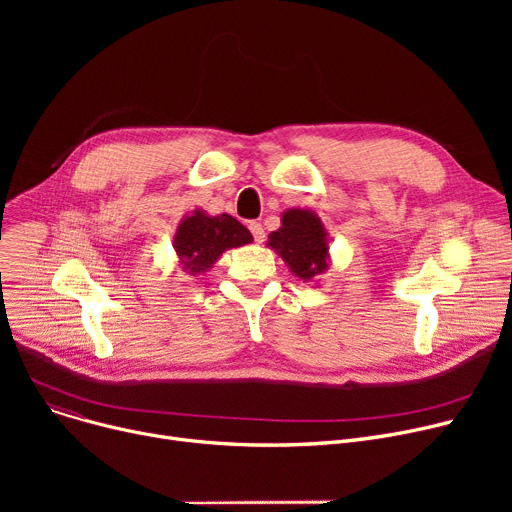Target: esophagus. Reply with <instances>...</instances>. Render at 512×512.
<instances>
[{"label": "esophagus", "instance_id": "obj_1", "mask_svg": "<svg viewBox=\"0 0 512 512\" xmlns=\"http://www.w3.org/2000/svg\"><path fill=\"white\" fill-rule=\"evenodd\" d=\"M249 230H251L255 242H259V245H261V242L265 240V230H263V226H261L259 222H251V224H249Z\"/></svg>", "mask_w": 512, "mask_h": 512}]
</instances>
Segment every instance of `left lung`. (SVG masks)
Listing matches in <instances>:
<instances>
[{
  "mask_svg": "<svg viewBox=\"0 0 512 512\" xmlns=\"http://www.w3.org/2000/svg\"><path fill=\"white\" fill-rule=\"evenodd\" d=\"M267 247L274 249L288 265L292 276L315 284L330 265V234L319 215L311 209L290 207L282 213V226L267 236Z\"/></svg>",
  "mask_w": 512,
  "mask_h": 512,
  "instance_id": "obj_1",
  "label": "left lung"
}]
</instances>
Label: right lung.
<instances>
[{
	"instance_id": "obj_1",
	"label": "right lung",
	"mask_w": 512,
	"mask_h": 512,
	"mask_svg": "<svg viewBox=\"0 0 512 512\" xmlns=\"http://www.w3.org/2000/svg\"><path fill=\"white\" fill-rule=\"evenodd\" d=\"M249 242H253L251 232L232 215H209L203 209H195L176 226L172 245L180 270L188 276H199L209 272L222 253Z\"/></svg>"
}]
</instances>
